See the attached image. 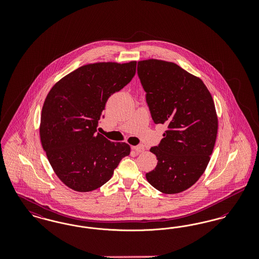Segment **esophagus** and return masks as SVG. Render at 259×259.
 <instances>
[{
  "label": "esophagus",
  "mask_w": 259,
  "mask_h": 259,
  "mask_svg": "<svg viewBox=\"0 0 259 259\" xmlns=\"http://www.w3.org/2000/svg\"><path fill=\"white\" fill-rule=\"evenodd\" d=\"M133 149L135 150L136 152L141 153V152H143L145 150V147H144V145H138V146L133 147Z\"/></svg>",
  "instance_id": "obj_1"
}]
</instances>
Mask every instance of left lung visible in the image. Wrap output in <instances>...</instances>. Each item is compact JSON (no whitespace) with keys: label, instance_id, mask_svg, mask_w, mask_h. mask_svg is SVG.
<instances>
[{"label":"left lung","instance_id":"8db88e82","mask_svg":"<svg viewBox=\"0 0 259 259\" xmlns=\"http://www.w3.org/2000/svg\"><path fill=\"white\" fill-rule=\"evenodd\" d=\"M138 76L155 124H166L148 183L165 194L185 191L205 172L218 134L214 103L204 82L171 62H138Z\"/></svg>","mask_w":259,"mask_h":259}]
</instances>
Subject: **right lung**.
I'll return each mask as SVG.
<instances>
[{
    "instance_id": "1",
    "label": "right lung",
    "mask_w": 259,
    "mask_h": 259,
    "mask_svg": "<svg viewBox=\"0 0 259 259\" xmlns=\"http://www.w3.org/2000/svg\"><path fill=\"white\" fill-rule=\"evenodd\" d=\"M136 64L82 66L60 79L46 98L40 142L53 171L73 190L88 192L105 185L130 154L129 145L109 141L97 127L108 99L131 81Z\"/></svg>"
}]
</instances>
